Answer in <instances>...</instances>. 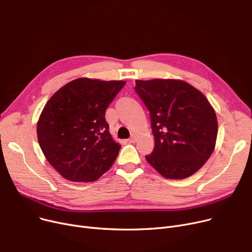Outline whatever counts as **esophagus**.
<instances>
[{"label": "esophagus", "instance_id": "esophagus-1", "mask_svg": "<svg viewBox=\"0 0 252 252\" xmlns=\"http://www.w3.org/2000/svg\"><path fill=\"white\" fill-rule=\"evenodd\" d=\"M127 141H128V143H136L137 138H136V136H135V135H131V136H130V138H129Z\"/></svg>", "mask_w": 252, "mask_h": 252}]
</instances>
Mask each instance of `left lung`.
Returning <instances> with one entry per match:
<instances>
[{
  "instance_id": "8db88e82",
  "label": "left lung",
  "mask_w": 252,
  "mask_h": 252,
  "mask_svg": "<svg viewBox=\"0 0 252 252\" xmlns=\"http://www.w3.org/2000/svg\"><path fill=\"white\" fill-rule=\"evenodd\" d=\"M136 92L150 112L155 139L148 163L165 178L194 174L215 149L218 122L207 97L180 80H136Z\"/></svg>"
}]
</instances>
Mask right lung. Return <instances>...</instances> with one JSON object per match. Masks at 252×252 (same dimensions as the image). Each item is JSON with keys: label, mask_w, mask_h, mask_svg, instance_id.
<instances>
[{"label": "right lung", "mask_w": 252, "mask_h": 252, "mask_svg": "<svg viewBox=\"0 0 252 252\" xmlns=\"http://www.w3.org/2000/svg\"><path fill=\"white\" fill-rule=\"evenodd\" d=\"M126 85L125 81L79 78L58 90L46 102L37 123L42 152L65 179L97 180L120 153L105 111Z\"/></svg>", "instance_id": "right-lung-1"}]
</instances>
